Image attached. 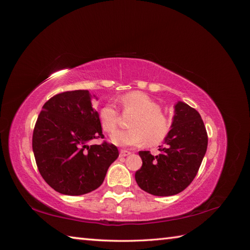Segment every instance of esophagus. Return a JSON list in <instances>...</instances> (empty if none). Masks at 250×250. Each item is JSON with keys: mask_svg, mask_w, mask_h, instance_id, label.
Masks as SVG:
<instances>
[{"mask_svg": "<svg viewBox=\"0 0 250 250\" xmlns=\"http://www.w3.org/2000/svg\"><path fill=\"white\" fill-rule=\"evenodd\" d=\"M130 153H131L130 151L125 150V149H121V150H120V156H122V157H124V156H127V155H129Z\"/></svg>", "mask_w": 250, "mask_h": 250, "instance_id": "esophagus-1", "label": "esophagus"}]
</instances>
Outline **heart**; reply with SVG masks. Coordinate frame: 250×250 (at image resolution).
<instances>
[{
	"mask_svg": "<svg viewBox=\"0 0 250 250\" xmlns=\"http://www.w3.org/2000/svg\"><path fill=\"white\" fill-rule=\"evenodd\" d=\"M124 112H132L130 129L120 130L112 134L111 142L118 146H141L146 141L149 145L163 142L171 129L170 119L161 111V106L142 92H131L119 99ZM102 129L112 133L117 129L120 112L112 104L103 105L99 110Z\"/></svg>",
	"mask_w": 250,
	"mask_h": 250,
	"instance_id": "heart-1",
	"label": "heart"
}]
</instances>
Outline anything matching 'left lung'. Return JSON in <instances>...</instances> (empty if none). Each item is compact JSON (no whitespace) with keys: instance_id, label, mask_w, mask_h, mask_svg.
<instances>
[{"instance_id":"obj_1","label":"left lung","mask_w":250,"mask_h":250,"mask_svg":"<svg viewBox=\"0 0 250 250\" xmlns=\"http://www.w3.org/2000/svg\"><path fill=\"white\" fill-rule=\"evenodd\" d=\"M206 126L195 108L184 102L175 105L172 129L160 146L156 156L140 151L143 161L135 180L145 192L154 196H172L183 192L197 175L207 152Z\"/></svg>"}]
</instances>
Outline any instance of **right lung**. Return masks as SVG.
<instances>
[{
	"mask_svg": "<svg viewBox=\"0 0 250 250\" xmlns=\"http://www.w3.org/2000/svg\"><path fill=\"white\" fill-rule=\"evenodd\" d=\"M103 139L99 113L88 90H67L43 104L32 135L37 169L60 194L78 196L99 188L109 166L119 156L113 144L87 142Z\"/></svg>",
	"mask_w": 250,
	"mask_h": 250,
	"instance_id": "1",
	"label": "right lung"
}]
</instances>
